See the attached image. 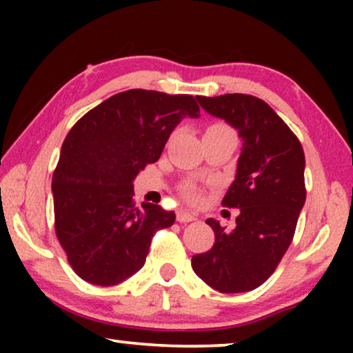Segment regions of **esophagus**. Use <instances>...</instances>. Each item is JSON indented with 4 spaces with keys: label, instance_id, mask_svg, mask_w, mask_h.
<instances>
[{
    "label": "esophagus",
    "instance_id": "esophagus-1",
    "mask_svg": "<svg viewBox=\"0 0 353 353\" xmlns=\"http://www.w3.org/2000/svg\"><path fill=\"white\" fill-rule=\"evenodd\" d=\"M192 220H196V216L186 210H180L176 214V221H180V223H190Z\"/></svg>",
    "mask_w": 353,
    "mask_h": 353
}]
</instances>
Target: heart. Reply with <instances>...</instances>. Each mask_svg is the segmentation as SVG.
Wrapping results in <instances>:
<instances>
[{"mask_svg": "<svg viewBox=\"0 0 353 353\" xmlns=\"http://www.w3.org/2000/svg\"><path fill=\"white\" fill-rule=\"evenodd\" d=\"M207 133H230V134H233V130H231L228 125H225V123H214V125H210L209 128H207ZM181 192L188 197V199L196 201L197 194H199V190H197V186L194 185V183H186V185L181 188Z\"/></svg>", "mask_w": 353, "mask_h": 353, "instance_id": "1", "label": "heart"}]
</instances>
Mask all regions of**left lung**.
Wrapping results in <instances>:
<instances>
[{"label":"left lung","instance_id":"left-lung-1","mask_svg":"<svg viewBox=\"0 0 353 353\" xmlns=\"http://www.w3.org/2000/svg\"><path fill=\"white\" fill-rule=\"evenodd\" d=\"M197 101L238 130L243 149L221 202L239 209L236 228L205 220L215 243L192 255V270L220 292L252 291L272 276L292 243L307 196L305 156L299 138L265 101L241 93L197 96Z\"/></svg>","mask_w":353,"mask_h":353}]
</instances>
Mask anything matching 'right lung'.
<instances>
[{
	"mask_svg": "<svg viewBox=\"0 0 353 353\" xmlns=\"http://www.w3.org/2000/svg\"><path fill=\"white\" fill-rule=\"evenodd\" d=\"M190 94L128 90L86 112L62 143L52 173L54 228L70 267L96 286L125 281L146 262L175 212L134 205L133 180L159 161L173 128L199 117Z\"/></svg>",
	"mask_w": 353,
	"mask_h": 353,
	"instance_id": "right-lung-1",
	"label": "right lung"
}]
</instances>
